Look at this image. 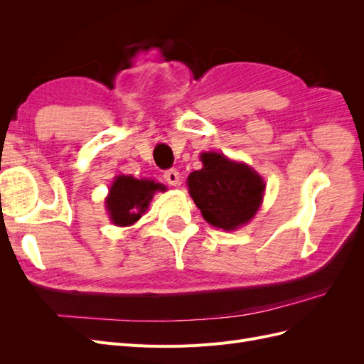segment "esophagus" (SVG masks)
Listing matches in <instances>:
<instances>
[{"instance_id":"1","label":"esophagus","mask_w":364,"mask_h":364,"mask_svg":"<svg viewBox=\"0 0 364 364\" xmlns=\"http://www.w3.org/2000/svg\"><path fill=\"white\" fill-rule=\"evenodd\" d=\"M164 179L167 181L170 185H173V186H178V185L181 183V176H179V171H178V170H174V168L167 170V171H164Z\"/></svg>"}]
</instances>
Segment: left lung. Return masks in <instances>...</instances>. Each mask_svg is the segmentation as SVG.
Segmentation results:
<instances>
[{"instance_id": "8db88e82", "label": "left lung", "mask_w": 364, "mask_h": 364, "mask_svg": "<svg viewBox=\"0 0 364 364\" xmlns=\"http://www.w3.org/2000/svg\"><path fill=\"white\" fill-rule=\"evenodd\" d=\"M203 167L193 171L190 196L209 225L234 230L249 223L261 206L264 183L261 176L243 162L228 159L222 153H202Z\"/></svg>"}]
</instances>
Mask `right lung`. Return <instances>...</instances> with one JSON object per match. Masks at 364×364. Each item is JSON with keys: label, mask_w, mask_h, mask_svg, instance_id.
<instances>
[{"label": "right lung", "mask_w": 364, "mask_h": 364, "mask_svg": "<svg viewBox=\"0 0 364 364\" xmlns=\"http://www.w3.org/2000/svg\"><path fill=\"white\" fill-rule=\"evenodd\" d=\"M167 188L155 181L135 179L134 176H117L106 197V209L117 226H130L147 211L156 191Z\"/></svg>", "instance_id": "right-lung-1"}]
</instances>
